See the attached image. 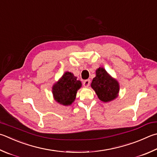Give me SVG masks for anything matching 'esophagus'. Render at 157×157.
Listing matches in <instances>:
<instances>
[{"mask_svg":"<svg viewBox=\"0 0 157 157\" xmlns=\"http://www.w3.org/2000/svg\"><path fill=\"white\" fill-rule=\"evenodd\" d=\"M90 79H86V80H84L83 82V85L84 87H88L90 86Z\"/></svg>","mask_w":157,"mask_h":157,"instance_id":"1","label":"esophagus"}]
</instances>
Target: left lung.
Segmentation results:
<instances>
[{
  "mask_svg": "<svg viewBox=\"0 0 157 157\" xmlns=\"http://www.w3.org/2000/svg\"><path fill=\"white\" fill-rule=\"evenodd\" d=\"M91 87L98 98L104 102L113 101L117 98L119 92V82L102 67L96 70V76L93 79Z\"/></svg>",
  "mask_w": 157,
  "mask_h": 157,
  "instance_id": "8db88e82",
  "label": "left lung"
}]
</instances>
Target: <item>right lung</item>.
<instances>
[{
	"instance_id": "obj_1",
	"label": "right lung",
	"mask_w": 157,
	"mask_h": 157,
	"mask_svg": "<svg viewBox=\"0 0 157 157\" xmlns=\"http://www.w3.org/2000/svg\"><path fill=\"white\" fill-rule=\"evenodd\" d=\"M81 86V82L72 73L67 71L53 86V98L59 104L69 106L75 101L77 91Z\"/></svg>"
}]
</instances>
